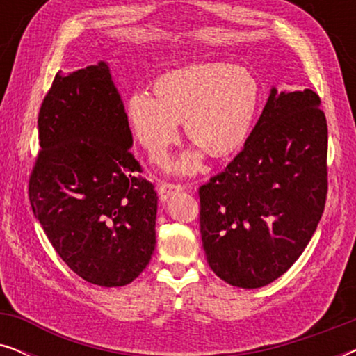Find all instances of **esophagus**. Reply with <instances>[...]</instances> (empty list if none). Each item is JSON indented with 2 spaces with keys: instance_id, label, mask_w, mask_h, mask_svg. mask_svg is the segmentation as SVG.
Returning <instances> with one entry per match:
<instances>
[{
  "instance_id": "1",
  "label": "esophagus",
  "mask_w": 356,
  "mask_h": 356,
  "mask_svg": "<svg viewBox=\"0 0 356 356\" xmlns=\"http://www.w3.org/2000/svg\"><path fill=\"white\" fill-rule=\"evenodd\" d=\"M183 189H184V186H183V184H179V183L162 181V183H160V186H159V196H160V199H162V201H165V199H168L173 193L183 191Z\"/></svg>"
}]
</instances>
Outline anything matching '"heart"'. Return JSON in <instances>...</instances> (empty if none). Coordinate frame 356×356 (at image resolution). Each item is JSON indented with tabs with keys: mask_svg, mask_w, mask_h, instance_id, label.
Masks as SVG:
<instances>
[{
	"mask_svg": "<svg viewBox=\"0 0 356 356\" xmlns=\"http://www.w3.org/2000/svg\"><path fill=\"white\" fill-rule=\"evenodd\" d=\"M154 95L136 92L126 111L136 139L159 157L177 139L183 123L188 140L212 157H223L245 143L259 105V84L245 67L206 63L162 74ZM199 154H186L175 165L196 172Z\"/></svg>",
	"mask_w": 356,
	"mask_h": 356,
	"instance_id": "b5f03b06",
	"label": "heart"
}]
</instances>
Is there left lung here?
Here are the masks:
<instances>
[{
    "instance_id": "8db88e82",
    "label": "left lung",
    "mask_w": 356,
    "mask_h": 356,
    "mask_svg": "<svg viewBox=\"0 0 356 356\" xmlns=\"http://www.w3.org/2000/svg\"><path fill=\"white\" fill-rule=\"evenodd\" d=\"M311 89H272L245 147L199 188L202 246L227 284L259 289L293 266L327 197V121Z\"/></svg>"
}]
</instances>
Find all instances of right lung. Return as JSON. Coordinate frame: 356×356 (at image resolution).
Segmentation results:
<instances>
[{
  "label": "right lung",
  "mask_w": 356,
  "mask_h": 356,
  "mask_svg": "<svg viewBox=\"0 0 356 356\" xmlns=\"http://www.w3.org/2000/svg\"><path fill=\"white\" fill-rule=\"evenodd\" d=\"M38 144L29 201L58 256L90 284H131L155 250L157 193L139 175L105 63L58 72L38 111Z\"/></svg>",
  "instance_id": "obj_1"
}]
</instances>
